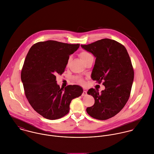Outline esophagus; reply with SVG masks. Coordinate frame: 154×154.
Listing matches in <instances>:
<instances>
[{"mask_svg":"<svg viewBox=\"0 0 154 154\" xmlns=\"http://www.w3.org/2000/svg\"><path fill=\"white\" fill-rule=\"evenodd\" d=\"M86 95H87V91L84 89V91H83V92L82 93V96H86Z\"/></svg>","mask_w":154,"mask_h":154,"instance_id":"34e87169","label":"esophagus"}]
</instances>
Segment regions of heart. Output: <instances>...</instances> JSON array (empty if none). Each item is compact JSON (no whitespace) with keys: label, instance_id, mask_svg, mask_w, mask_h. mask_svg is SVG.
Returning a JSON list of instances; mask_svg holds the SVG:
<instances>
[{"label":"heart","instance_id":"obj_1","mask_svg":"<svg viewBox=\"0 0 154 154\" xmlns=\"http://www.w3.org/2000/svg\"><path fill=\"white\" fill-rule=\"evenodd\" d=\"M80 56L82 60L83 61H85L86 60H88L89 58L92 57V55L91 54H89V52H86V51H84V52H82L80 54ZM77 80L81 83H83V80L81 78H77Z\"/></svg>","mask_w":154,"mask_h":154}]
</instances>
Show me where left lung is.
Masks as SVG:
<instances>
[{
    "mask_svg": "<svg viewBox=\"0 0 154 154\" xmlns=\"http://www.w3.org/2000/svg\"><path fill=\"white\" fill-rule=\"evenodd\" d=\"M96 58L91 78L99 83L104 80L105 89H90L88 93L94 99L86 111L92 117L105 120L117 114L127 103L134 79V71L125 48L116 40L103 38L81 45Z\"/></svg>",
    "mask_w": 154,
    "mask_h": 154,
    "instance_id": "8db88e82",
    "label": "left lung"
}]
</instances>
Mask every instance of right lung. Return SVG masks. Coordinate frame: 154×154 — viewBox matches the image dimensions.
Segmentation results:
<instances>
[{
  "label": "right lung",
  "mask_w": 154,
  "mask_h": 154,
  "mask_svg": "<svg viewBox=\"0 0 154 154\" xmlns=\"http://www.w3.org/2000/svg\"><path fill=\"white\" fill-rule=\"evenodd\" d=\"M80 44L48 40L34 44L30 49L21 71V81L29 102L40 115L56 120L66 115L71 100L83 92L79 85L60 88L56 75L62 74L70 55Z\"/></svg>",
  "instance_id": "obj_1"
}]
</instances>
